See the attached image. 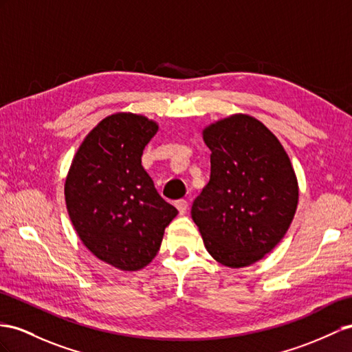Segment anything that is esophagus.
<instances>
[{
	"label": "esophagus",
	"instance_id": "1",
	"mask_svg": "<svg viewBox=\"0 0 352 352\" xmlns=\"http://www.w3.org/2000/svg\"><path fill=\"white\" fill-rule=\"evenodd\" d=\"M175 206H177V210H178L179 215H184V214L187 212L188 204H187V201H184V199H179V201L175 202Z\"/></svg>",
	"mask_w": 352,
	"mask_h": 352
}]
</instances>
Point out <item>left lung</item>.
<instances>
[{"instance_id":"1","label":"left lung","mask_w":352,"mask_h":352,"mask_svg":"<svg viewBox=\"0 0 352 352\" xmlns=\"http://www.w3.org/2000/svg\"><path fill=\"white\" fill-rule=\"evenodd\" d=\"M211 150L210 182L192 219L211 257L245 267L270 253L287 233L299 202L292 160L274 132L236 113L202 129Z\"/></svg>"}]
</instances>
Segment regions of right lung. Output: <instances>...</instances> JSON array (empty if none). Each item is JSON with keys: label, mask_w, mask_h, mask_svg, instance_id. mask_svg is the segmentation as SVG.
Listing matches in <instances>:
<instances>
[{"label": "right lung", "mask_w": 352, "mask_h": 352, "mask_svg": "<svg viewBox=\"0 0 352 352\" xmlns=\"http://www.w3.org/2000/svg\"><path fill=\"white\" fill-rule=\"evenodd\" d=\"M157 131V122L142 114L107 116L80 144L65 178L67 211L80 241L124 272L156 257L178 214L141 165L142 150Z\"/></svg>", "instance_id": "add662e5"}]
</instances>
